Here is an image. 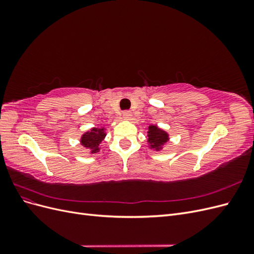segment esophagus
I'll use <instances>...</instances> for the list:
<instances>
[{"mask_svg":"<svg viewBox=\"0 0 254 254\" xmlns=\"http://www.w3.org/2000/svg\"><path fill=\"white\" fill-rule=\"evenodd\" d=\"M123 117H124V119H130L131 118V112H130L129 110H125L124 112H123Z\"/></svg>","mask_w":254,"mask_h":254,"instance_id":"1","label":"esophagus"}]
</instances>
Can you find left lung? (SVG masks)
<instances>
[{
	"mask_svg": "<svg viewBox=\"0 0 254 254\" xmlns=\"http://www.w3.org/2000/svg\"><path fill=\"white\" fill-rule=\"evenodd\" d=\"M168 140V135L163 130L159 129L157 126H149L148 127V142L151 148H156L159 150L164 143Z\"/></svg>",
	"mask_w": 254,
	"mask_h": 254,
	"instance_id": "8db88e82",
	"label": "left lung"
}]
</instances>
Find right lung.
I'll use <instances>...</instances> for the list:
<instances>
[{
	"label": "right lung",
	"instance_id": "add662e5",
	"mask_svg": "<svg viewBox=\"0 0 254 254\" xmlns=\"http://www.w3.org/2000/svg\"><path fill=\"white\" fill-rule=\"evenodd\" d=\"M106 133L104 132L103 128H92L90 131L84 133L81 136V144L84 147L92 149V153L98 151V146L104 140Z\"/></svg>",
	"mask_w": 254,
	"mask_h": 254
}]
</instances>
